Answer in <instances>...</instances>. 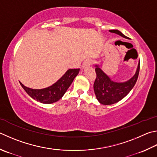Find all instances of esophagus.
<instances>
[{
    "label": "esophagus",
    "mask_w": 157,
    "mask_h": 157,
    "mask_svg": "<svg viewBox=\"0 0 157 157\" xmlns=\"http://www.w3.org/2000/svg\"><path fill=\"white\" fill-rule=\"evenodd\" d=\"M91 63H92V61H91V59H85V60L84 61L83 64H82V67H83V68L88 67L90 66V65L91 64Z\"/></svg>",
    "instance_id": "obj_1"
}]
</instances>
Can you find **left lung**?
<instances>
[{"label": "left lung", "mask_w": 157, "mask_h": 157, "mask_svg": "<svg viewBox=\"0 0 157 157\" xmlns=\"http://www.w3.org/2000/svg\"><path fill=\"white\" fill-rule=\"evenodd\" d=\"M110 32L117 33L123 38L128 39V37L119 30H110ZM139 69L140 61L138 64L135 75L132 78L125 82H115L111 80L98 65H95L97 77L94 82L93 88L96 98L99 103L104 105H110L117 103L125 98L135 85L139 76Z\"/></svg>", "instance_id": "8db88e82"}]
</instances>
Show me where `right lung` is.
<instances>
[{
  "label": "right lung",
  "mask_w": 157,
  "mask_h": 157,
  "mask_svg": "<svg viewBox=\"0 0 157 157\" xmlns=\"http://www.w3.org/2000/svg\"><path fill=\"white\" fill-rule=\"evenodd\" d=\"M79 69H69L62 78L52 86L42 89H32L20 84L31 98L42 104H52L60 99L68 88L72 84L73 79L79 73Z\"/></svg>",
  "instance_id": "add662e5"
}]
</instances>
